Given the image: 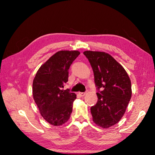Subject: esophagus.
I'll list each match as a JSON object with an SVG mask.
<instances>
[{"label": "esophagus", "instance_id": "obj_1", "mask_svg": "<svg viewBox=\"0 0 155 155\" xmlns=\"http://www.w3.org/2000/svg\"><path fill=\"white\" fill-rule=\"evenodd\" d=\"M85 94H86V93L85 92H79V95L81 96H85Z\"/></svg>", "mask_w": 155, "mask_h": 155}]
</instances>
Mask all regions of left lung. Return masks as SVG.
<instances>
[{
    "mask_svg": "<svg viewBox=\"0 0 155 155\" xmlns=\"http://www.w3.org/2000/svg\"><path fill=\"white\" fill-rule=\"evenodd\" d=\"M92 68L99 90L98 102L91 107L93 121L100 127L114 126L124 115L132 96L130 79L122 65L104 52H83Z\"/></svg>",
    "mask_w": 155,
    "mask_h": 155,
    "instance_id": "left-lung-1",
    "label": "left lung"
}]
</instances>
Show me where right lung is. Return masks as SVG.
<instances>
[{
  "mask_svg": "<svg viewBox=\"0 0 155 155\" xmlns=\"http://www.w3.org/2000/svg\"><path fill=\"white\" fill-rule=\"evenodd\" d=\"M78 51L57 52L41 65L33 82V96L43 118L51 125L58 127L70 119L74 93L64 90L68 81V70L79 55Z\"/></svg>",
  "mask_w": 155,
  "mask_h": 155,
  "instance_id": "obj_1",
  "label": "right lung"
}]
</instances>
